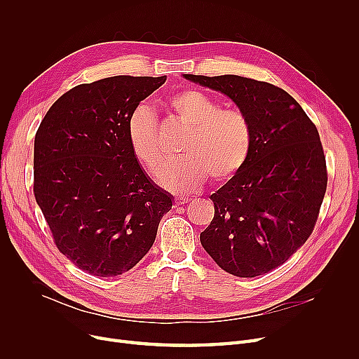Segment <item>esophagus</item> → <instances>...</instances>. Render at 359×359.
<instances>
[{"label":"esophagus","mask_w":359,"mask_h":359,"mask_svg":"<svg viewBox=\"0 0 359 359\" xmlns=\"http://www.w3.org/2000/svg\"><path fill=\"white\" fill-rule=\"evenodd\" d=\"M191 201V198H186V196H179V198H175V205L176 206H180V205H184Z\"/></svg>","instance_id":"34e87169"}]
</instances>
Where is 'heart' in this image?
Segmentation results:
<instances>
[{"mask_svg":"<svg viewBox=\"0 0 359 359\" xmlns=\"http://www.w3.org/2000/svg\"><path fill=\"white\" fill-rule=\"evenodd\" d=\"M167 106L179 122L189 128L182 141V157L170 163L160 176L168 191L184 194L198 191L211 179L225 183L246 165L253 147V128L249 118L237 109H221L208 94L183 88L168 94ZM126 138L134 157L157 176L164 164L154 110L141 103L126 121Z\"/></svg>","mask_w":359,"mask_h":359,"instance_id":"1","label":"heart"}]
</instances>
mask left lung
Instances as JSON below:
<instances>
[{"label": "left lung", "mask_w": 359, "mask_h": 359, "mask_svg": "<svg viewBox=\"0 0 359 359\" xmlns=\"http://www.w3.org/2000/svg\"><path fill=\"white\" fill-rule=\"evenodd\" d=\"M184 79L224 93L253 128L246 165L211 195L215 214L201 233L202 246L234 276L268 273L314 230L327 187L318 130L297 100L273 84L240 75Z\"/></svg>", "instance_id": "left-lung-1"}]
</instances>
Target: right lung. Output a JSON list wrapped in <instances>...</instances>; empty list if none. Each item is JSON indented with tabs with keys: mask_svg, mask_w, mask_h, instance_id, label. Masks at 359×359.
Wrapping results in <instances>:
<instances>
[{
	"mask_svg": "<svg viewBox=\"0 0 359 359\" xmlns=\"http://www.w3.org/2000/svg\"><path fill=\"white\" fill-rule=\"evenodd\" d=\"M164 83L165 75H116L80 84L50 106L36 132V202L58 250L94 276L134 268L172 210L126 138L132 109Z\"/></svg>",
	"mask_w": 359,
	"mask_h": 359,
	"instance_id": "obj_1",
	"label": "right lung"
}]
</instances>
